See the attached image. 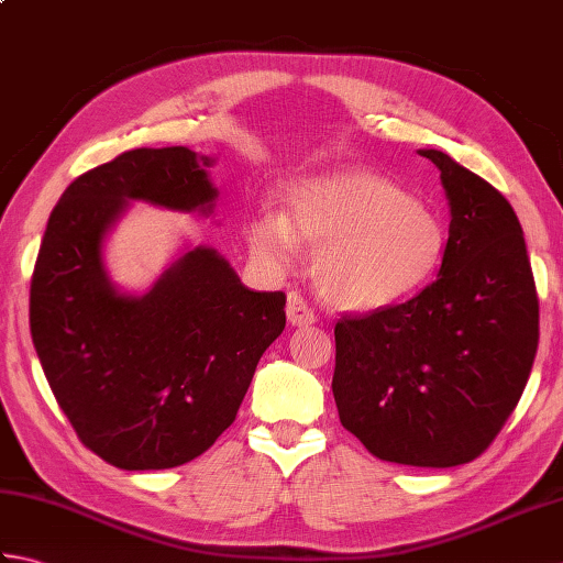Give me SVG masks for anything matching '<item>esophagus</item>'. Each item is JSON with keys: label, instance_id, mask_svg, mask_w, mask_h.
<instances>
[{"label": "esophagus", "instance_id": "esophagus-1", "mask_svg": "<svg viewBox=\"0 0 563 563\" xmlns=\"http://www.w3.org/2000/svg\"><path fill=\"white\" fill-rule=\"evenodd\" d=\"M288 321L292 327H312L317 321L312 309H309L307 302L302 300V295L297 292L288 295Z\"/></svg>", "mask_w": 563, "mask_h": 563}]
</instances>
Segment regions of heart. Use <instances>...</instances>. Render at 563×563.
Segmentation results:
<instances>
[{"label":"heart","instance_id":"heart-1","mask_svg":"<svg viewBox=\"0 0 563 563\" xmlns=\"http://www.w3.org/2000/svg\"><path fill=\"white\" fill-rule=\"evenodd\" d=\"M285 214L261 212L246 227L254 254L288 266L300 239L317 246L314 280L327 302L351 312H382L413 300L438 278L448 224L391 178L349 169L295 181Z\"/></svg>","mask_w":563,"mask_h":563}]
</instances>
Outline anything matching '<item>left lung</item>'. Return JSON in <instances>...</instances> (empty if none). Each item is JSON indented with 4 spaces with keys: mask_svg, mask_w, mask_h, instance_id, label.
I'll return each mask as SVG.
<instances>
[{
    "mask_svg": "<svg viewBox=\"0 0 563 563\" xmlns=\"http://www.w3.org/2000/svg\"><path fill=\"white\" fill-rule=\"evenodd\" d=\"M450 242L438 278L413 300L343 317L333 399L345 430L385 462L466 464L492 445L528 385L540 302L516 210L445 152Z\"/></svg>",
    "mask_w": 563,
    "mask_h": 563,
    "instance_id": "obj_1",
    "label": "left lung"
}]
</instances>
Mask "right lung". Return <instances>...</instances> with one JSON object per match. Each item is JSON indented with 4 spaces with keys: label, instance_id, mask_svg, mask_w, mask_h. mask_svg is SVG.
<instances>
[{
    "label": "right lung",
    "instance_id": "right-lung-1",
    "mask_svg": "<svg viewBox=\"0 0 563 563\" xmlns=\"http://www.w3.org/2000/svg\"><path fill=\"white\" fill-rule=\"evenodd\" d=\"M214 157L140 147L59 198L31 280V339L79 440L128 472L172 470L236 418L285 295L254 292L212 246L186 249L145 295L123 292L103 246L130 202L212 214Z\"/></svg>",
    "mask_w": 563,
    "mask_h": 563
}]
</instances>
